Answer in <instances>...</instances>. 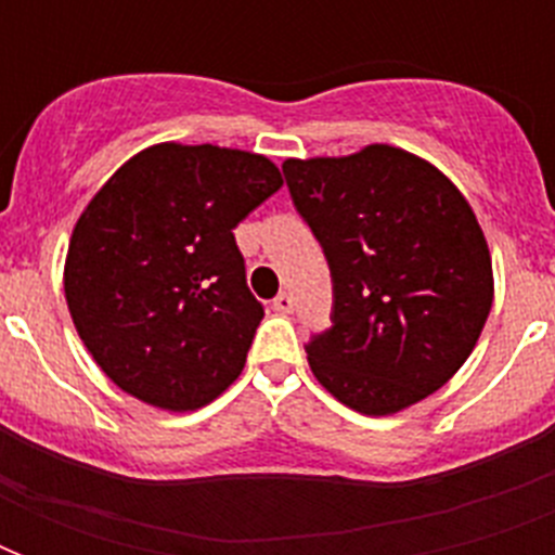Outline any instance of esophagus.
<instances>
[{
	"instance_id": "1",
	"label": "esophagus",
	"mask_w": 555,
	"mask_h": 555,
	"mask_svg": "<svg viewBox=\"0 0 555 555\" xmlns=\"http://www.w3.org/2000/svg\"><path fill=\"white\" fill-rule=\"evenodd\" d=\"M273 311L276 313H294V296L291 294H279L276 299H273Z\"/></svg>"
}]
</instances>
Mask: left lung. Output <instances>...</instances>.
Instances as JSON below:
<instances>
[{"label": "left lung", "instance_id": "left-lung-1", "mask_svg": "<svg viewBox=\"0 0 555 555\" xmlns=\"http://www.w3.org/2000/svg\"><path fill=\"white\" fill-rule=\"evenodd\" d=\"M334 282L331 328L305 346L313 377L363 414L438 391L473 354L492 308V261L473 207L412 152L371 143L282 164Z\"/></svg>", "mask_w": 555, "mask_h": 555}]
</instances>
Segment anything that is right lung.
Returning a JSON list of instances; mask_svg holds the SVG:
<instances>
[{
	"label": "right lung",
	"mask_w": 555,
	"mask_h": 555,
	"mask_svg": "<svg viewBox=\"0 0 555 555\" xmlns=\"http://www.w3.org/2000/svg\"><path fill=\"white\" fill-rule=\"evenodd\" d=\"M282 186L264 155L158 143L82 209L65 302L106 377L143 403L192 412L244 369L264 308L233 230Z\"/></svg>",
	"instance_id": "1"
}]
</instances>
